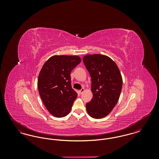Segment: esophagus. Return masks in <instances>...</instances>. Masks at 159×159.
I'll list each match as a JSON object with an SVG mask.
<instances>
[{"label":"esophagus","instance_id":"34e87169","mask_svg":"<svg viewBox=\"0 0 159 159\" xmlns=\"http://www.w3.org/2000/svg\"><path fill=\"white\" fill-rule=\"evenodd\" d=\"M84 91V88H82L81 90H80V91H79V92H80V94H82Z\"/></svg>","mask_w":159,"mask_h":159}]
</instances>
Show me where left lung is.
<instances>
[{
  "mask_svg": "<svg viewBox=\"0 0 159 159\" xmlns=\"http://www.w3.org/2000/svg\"><path fill=\"white\" fill-rule=\"evenodd\" d=\"M83 62L91 77L93 98L86 104L88 114L94 119L105 117L113 110L121 93L123 80L117 64L108 56L87 55Z\"/></svg>",
  "mask_w": 159,
  "mask_h": 159,
  "instance_id": "8db88e82",
  "label": "left lung"
}]
</instances>
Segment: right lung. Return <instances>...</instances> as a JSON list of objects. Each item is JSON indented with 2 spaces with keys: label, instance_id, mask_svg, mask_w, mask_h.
Segmentation results:
<instances>
[{
  "label": "right lung",
  "instance_id": "add662e5",
  "mask_svg": "<svg viewBox=\"0 0 159 159\" xmlns=\"http://www.w3.org/2000/svg\"><path fill=\"white\" fill-rule=\"evenodd\" d=\"M80 62L77 55H53L46 61L39 73V95L48 111L55 117L67 116L77 97L71 88L70 73Z\"/></svg>",
  "mask_w": 159,
  "mask_h": 159
}]
</instances>
